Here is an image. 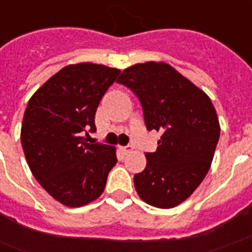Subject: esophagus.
<instances>
[{
	"instance_id": "obj_1",
	"label": "esophagus",
	"mask_w": 252,
	"mask_h": 252,
	"mask_svg": "<svg viewBox=\"0 0 252 252\" xmlns=\"http://www.w3.org/2000/svg\"><path fill=\"white\" fill-rule=\"evenodd\" d=\"M133 150V147L132 146H126V147H121V151H123V154H129Z\"/></svg>"
}]
</instances>
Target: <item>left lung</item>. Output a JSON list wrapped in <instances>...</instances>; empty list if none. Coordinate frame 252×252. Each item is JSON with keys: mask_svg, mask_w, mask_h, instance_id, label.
Instances as JSON below:
<instances>
[{"mask_svg": "<svg viewBox=\"0 0 252 252\" xmlns=\"http://www.w3.org/2000/svg\"><path fill=\"white\" fill-rule=\"evenodd\" d=\"M117 82L136 94L148 131L162 133L155 153L135 174L139 197L157 208H174L191 195L209 171L220 137L211 98L164 62L137 63Z\"/></svg>", "mask_w": 252, "mask_h": 252, "instance_id": "obj_1", "label": "left lung"}]
</instances>
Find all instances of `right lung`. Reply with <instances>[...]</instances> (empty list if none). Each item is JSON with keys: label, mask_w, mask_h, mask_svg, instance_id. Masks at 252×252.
Wrapping results in <instances>:
<instances>
[{"label": "right lung", "mask_w": 252, "mask_h": 252, "mask_svg": "<svg viewBox=\"0 0 252 252\" xmlns=\"http://www.w3.org/2000/svg\"><path fill=\"white\" fill-rule=\"evenodd\" d=\"M119 74L104 64H68L28 101L21 126L25 158L36 181L63 205L97 200L117 163L115 147L86 143L82 132L95 131L97 106Z\"/></svg>", "instance_id": "add662e5"}]
</instances>
